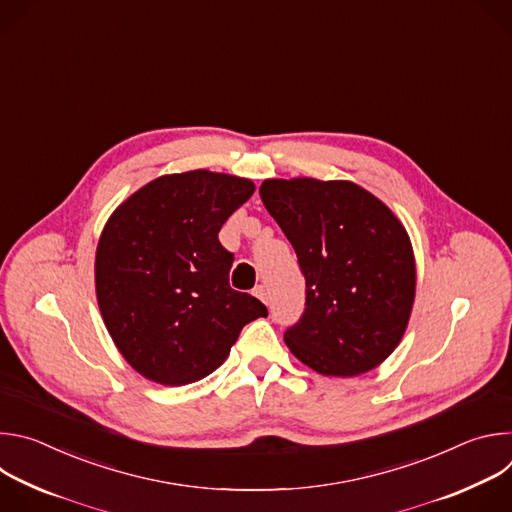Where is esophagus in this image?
I'll list each match as a JSON object with an SVG mask.
<instances>
[{
  "label": "esophagus",
  "instance_id": "esophagus-1",
  "mask_svg": "<svg viewBox=\"0 0 512 512\" xmlns=\"http://www.w3.org/2000/svg\"><path fill=\"white\" fill-rule=\"evenodd\" d=\"M253 294L263 302V304H269V298H267V289H265V285H257L255 287V291H253Z\"/></svg>",
  "mask_w": 512,
  "mask_h": 512
}]
</instances>
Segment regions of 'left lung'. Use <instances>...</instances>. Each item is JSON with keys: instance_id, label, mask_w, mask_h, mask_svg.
Segmentation results:
<instances>
[{"instance_id": "obj_1", "label": "left lung", "mask_w": 512, "mask_h": 512, "mask_svg": "<svg viewBox=\"0 0 512 512\" xmlns=\"http://www.w3.org/2000/svg\"><path fill=\"white\" fill-rule=\"evenodd\" d=\"M261 200L298 255L306 310L283 340L326 377L373 371L401 342L415 257L391 208L348 180H265Z\"/></svg>"}]
</instances>
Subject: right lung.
<instances>
[{
  "instance_id": "add662e5",
  "label": "right lung",
  "mask_w": 512,
  "mask_h": 512,
  "mask_svg": "<svg viewBox=\"0 0 512 512\" xmlns=\"http://www.w3.org/2000/svg\"><path fill=\"white\" fill-rule=\"evenodd\" d=\"M255 192L247 178L192 170L145 184L101 233L95 287L103 322L145 379L180 387L227 360L245 324L267 316L229 285L233 253L218 231Z\"/></svg>"
}]
</instances>
